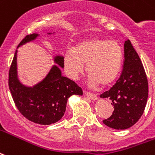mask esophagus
I'll use <instances>...</instances> for the list:
<instances>
[{
	"instance_id": "esophagus-1",
	"label": "esophagus",
	"mask_w": 155,
	"mask_h": 155,
	"mask_svg": "<svg viewBox=\"0 0 155 155\" xmlns=\"http://www.w3.org/2000/svg\"><path fill=\"white\" fill-rule=\"evenodd\" d=\"M84 94L86 95L87 97H89V98H91L92 100L95 101L98 99V97H97V95L95 94H90V93L87 92V91H84Z\"/></svg>"
}]
</instances>
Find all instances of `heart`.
<instances>
[{
    "mask_svg": "<svg viewBox=\"0 0 155 155\" xmlns=\"http://www.w3.org/2000/svg\"><path fill=\"white\" fill-rule=\"evenodd\" d=\"M123 52L117 42L104 38H90L67 50L64 57L66 73L77 80L85 70L89 86L97 88L102 83L108 85L116 81L122 68Z\"/></svg>",
    "mask_w": 155,
    "mask_h": 155,
    "instance_id": "heart-1",
    "label": "heart"
}]
</instances>
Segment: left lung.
<instances>
[{
    "label": "left lung",
    "mask_w": 155,
    "mask_h": 155,
    "mask_svg": "<svg viewBox=\"0 0 155 155\" xmlns=\"http://www.w3.org/2000/svg\"><path fill=\"white\" fill-rule=\"evenodd\" d=\"M148 81L140 57L130 40L124 43V63L120 78L101 98L112 100L113 115L103 121L107 127L126 130L141 117L147 104Z\"/></svg>",
    "instance_id": "1"
}]
</instances>
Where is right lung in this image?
<instances>
[{
	"instance_id": "right-lung-1",
	"label": "right lung",
	"mask_w": 155,
	"mask_h": 155,
	"mask_svg": "<svg viewBox=\"0 0 155 155\" xmlns=\"http://www.w3.org/2000/svg\"><path fill=\"white\" fill-rule=\"evenodd\" d=\"M51 34V33H48ZM38 34L27 35L18 48L34 41ZM55 65L46 77L32 87L20 83L17 72V50L9 71V89L17 108L25 117L40 125H51L60 121L66 112L68 98L72 95H83L74 81L61 75L64 57L56 56Z\"/></svg>"
}]
</instances>
